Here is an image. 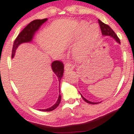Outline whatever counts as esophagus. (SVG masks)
Returning <instances> with one entry per match:
<instances>
[{
  "mask_svg": "<svg viewBox=\"0 0 134 134\" xmlns=\"http://www.w3.org/2000/svg\"><path fill=\"white\" fill-rule=\"evenodd\" d=\"M65 70H71V69H73V66L70 62H67L65 64Z\"/></svg>",
  "mask_w": 134,
  "mask_h": 134,
  "instance_id": "esophagus-1",
  "label": "esophagus"
}]
</instances>
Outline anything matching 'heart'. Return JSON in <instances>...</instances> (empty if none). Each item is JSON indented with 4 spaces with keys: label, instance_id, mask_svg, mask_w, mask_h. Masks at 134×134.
Masks as SVG:
<instances>
[{
    "label": "heart",
    "instance_id": "obj_1",
    "mask_svg": "<svg viewBox=\"0 0 134 134\" xmlns=\"http://www.w3.org/2000/svg\"><path fill=\"white\" fill-rule=\"evenodd\" d=\"M76 36L77 38L84 36L82 43L74 50V55L76 58L83 59L90 53L99 37V27L95 23L89 26L88 23H82L77 31Z\"/></svg>",
    "mask_w": 134,
    "mask_h": 134
}]
</instances>
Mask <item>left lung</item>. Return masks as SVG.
Wrapping results in <instances>:
<instances>
[{
  "mask_svg": "<svg viewBox=\"0 0 134 134\" xmlns=\"http://www.w3.org/2000/svg\"><path fill=\"white\" fill-rule=\"evenodd\" d=\"M98 23H99V26H100V29H101V33L103 35H108V36H111V37H113V38H115V40L117 41L118 43H120V39L118 37L117 35H116V33H115L114 31H113V30H112V29L108 25H107V24H104V23L101 22L99 19H98ZM81 96H82V99H84V101H86V102L87 103H90V104H97L98 103H93V102H91V101H88L87 99H85V98L83 97L82 95H81Z\"/></svg>",
  "mask_w": 134,
  "mask_h": 134,
  "instance_id": "obj_1",
  "label": "left lung"
}]
</instances>
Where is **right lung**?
I'll use <instances>...</instances> for the list:
<instances>
[{
    "label": "right lung",
    "mask_w": 134,
    "mask_h": 134,
    "mask_svg": "<svg viewBox=\"0 0 134 134\" xmlns=\"http://www.w3.org/2000/svg\"><path fill=\"white\" fill-rule=\"evenodd\" d=\"M47 19H36L34 21H31L30 24L24 27L23 30L20 32V33L17 36V38L15 39L14 42L13 47V50H12V57H13L14 55L15 52H16V48H18V46L20 44L23 43L25 42H30L32 40L33 37L35 35V32L37 31L40 26L43 23L45 22ZM52 70L54 73L57 76L58 81L59 82H60V80L62 79L63 74H64V65L62 62L60 60H55L52 64ZM60 93V91H59ZM61 101V95L59 94L58 96V100L57 103H55L53 107L51 108H49L48 109H44V110H40L41 111H51L55 110L57 107L59 105Z\"/></svg>",
    "instance_id": "1"
}]
</instances>
